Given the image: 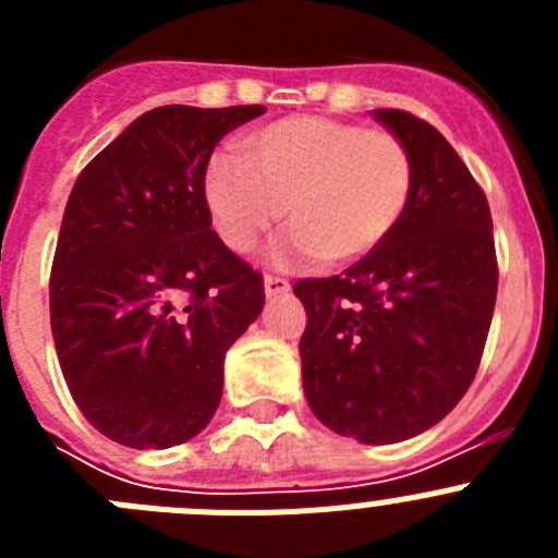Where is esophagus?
Instances as JSON below:
<instances>
[{"instance_id":"obj_1","label":"esophagus","mask_w":558,"mask_h":558,"mask_svg":"<svg viewBox=\"0 0 558 558\" xmlns=\"http://www.w3.org/2000/svg\"><path fill=\"white\" fill-rule=\"evenodd\" d=\"M290 293V282L282 276H265V295L268 299H279V295Z\"/></svg>"}]
</instances>
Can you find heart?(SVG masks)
Segmentation results:
<instances>
[{"label": "heart", "mask_w": 558, "mask_h": 558, "mask_svg": "<svg viewBox=\"0 0 558 558\" xmlns=\"http://www.w3.org/2000/svg\"><path fill=\"white\" fill-rule=\"evenodd\" d=\"M240 147L243 159L215 156L204 175L211 223L236 254L259 248L288 211L279 263H357L386 243L411 201V150L388 131L290 117L245 133Z\"/></svg>", "instance_id": "obj_1"}]
</instances>
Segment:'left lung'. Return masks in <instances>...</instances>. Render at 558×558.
<instances>
[{
	"label": "left lung",
	"mask_w": 558,
	"mask_h": 558,
	"mask_svg": "<svg viewBox=\"0 0 558 558\" xmlns=\"http://www.w3.org/2000/svg\"><path fill=\"white\" fill-rule=\"evenodd\" d=\"M411 150L413 190L388 240L343 276L302 279L304 397L363 445L430 430L475 379L497 299L492 211L450 142L397 108L372 111Z\"/></svg>",
	"instance_id": "8db88e82"
}]
</instances>
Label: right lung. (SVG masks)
I'll return each instance as SVG.
<instances>
[{
  "label": "right lung",
  "instance_id": "add662e5",
  "mask_svg": "<svg viewBox=\"0 0 558 558\" xmlns=\"http://www.w3.org/2000/svg\"><path fill=\"white\" fill-rule=\"evenodd\" d=\"M263 106H161L81 172L49 276L58 363L88 425L133 450L198 436L223 360L263 313V276L223 245L204 175Z\"/></svg>",
  "mask_w": 558,
  "mask_h": 558
}]
</instances>
